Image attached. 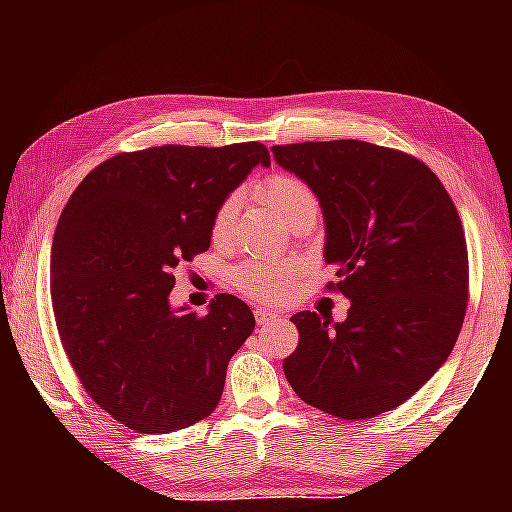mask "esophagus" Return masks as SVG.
Returning <instances> with one entry per match:
<instances>
[{
  "mask_svg": "<svg viewBox=\"0 0 512 512\" xmlns=\"http://www.w3.org/2000/svg\"><path fill=\"white\" fill-rule=\"evenodd\" d=\"M277 318V314H275V311H268V309H262V307H259V309H255V320H257V325H268V323H271V320H275Z\"/></svg>",
  "mask_w": 512,
  "mask_h": 512,
  "instance_id": "esophagus-1",
  "label": "esophagus"
}]
</instances>
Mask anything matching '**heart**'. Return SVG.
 Segmentation results:
<instances>
[{"label": "heart", "instance_id": "heart-1", "mask_svg": "<svg viewBox=\"0 0 512 512\" xmlns=\"http://www.w3.org/2000/svg\"><path fill=\"white\" fill-rule=\"evenodd\" d=\"M255 194L271 207L277 219L287 228L302 219H316L318 198L305 180L289 171H273L255 185ZM239 210V196L228 194L216 205L210 221V237L214 244H223L230 237ZM302 266L293 259L282 262H262V259H246L230 271V284L239 293L255 302H280L296 287Z\"/></svg>", "mask_w": 512, "mask_h": 512}]
</instances>
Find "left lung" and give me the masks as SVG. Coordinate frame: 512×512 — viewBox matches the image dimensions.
<instances>
[{"label": "left lung", "instance_id": "1", "mask_svg": "<svg viewBox=\"0 0 512 512\" xmlns=\"http://www.w3.org/2000/svg\"><path fill=\"white\" fill-rule=\"evenodd\" d=\"M277 164L314 189L325 262L352 300L348 318L300 311L284 375L302 402L343 420L404 404L447 361L461 334L470 268L461 216L413 155L361 140L273 146Z\"/></svg>", "mask_w": 512, "mask_h": 512}]
</instances>
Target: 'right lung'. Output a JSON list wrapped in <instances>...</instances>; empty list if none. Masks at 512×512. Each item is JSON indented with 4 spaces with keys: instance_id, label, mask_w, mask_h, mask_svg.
Segmentation results:
<instances>
[{
    "instance_id": "obj_1",
    "label": "right lung",
    "mask_w": 512,
    "mask_h": 512,
    "mask_svg": "<svg viewBox=\"0 0 512 512\" xmlns=\"http://www.w3.org/2000/svg\"><path fill=\"white\" fill-rule=\"evenodd\" d=\"M259 142L164 144L117 153L81 180L51 246V305L85 391L137 433L196 424L221 400L225 370L253 334L244 300L173 311V268L210 248V221L255 164Z\"/></svg>"
}]
</instances>
